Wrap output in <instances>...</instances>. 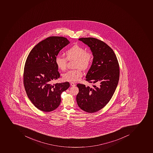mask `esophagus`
Here are the masks:
<instances>
[{
	"mask_svg": "<svg viewBox=\"0 0 153 153\" xmlns=\"http://www.w3.org/2000/svg\"><path fill=\"white\" fill-rule=\"evenodd\" d=\"M71 86H75L76 85L74 83H73V82H71Z\"/></svg>",
	"mask_w": 153,
	"mask_h": 153,
	"instance_id": "34e87169",
	"label": "esophagus"
}]
</instances>
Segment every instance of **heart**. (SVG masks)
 Here are the masks:
<instances>
[{"label":"heart","instance_id":"obj_1","mask_svg":"<svg viewBox=\"0 0 153 153\" xmlns=\"http://www.w3.org/2000/svg\"><path fill=\"white\" fill-rule=\"evenodd\" d=\"M66 57L63 56H56V63L58 68L65 71L67 68V62L68 60H75V68L76 70H70L64 74L63 78L65 81L75 82L82 77V70H86L91 63L92 54L89 52L85 51L84 48L78 45H75L67 50L66 52Z\"/></svg>","mask_w":153,"mask_h":153}]
</instances>
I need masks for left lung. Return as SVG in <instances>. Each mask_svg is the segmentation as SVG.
Listing matches in <instances>:
<instances>
[{
    "mask_svg": "<svg viewBox=\"0 0 153 153\" xmlns=\"http://www.w3.org/2000/svg\"><path fill=\"white\" fill-rule=\"evenodd\" d=\"M78 40L89 47L94 57L86 80L90 83L99 82L100 85L90 88L77 84L79 93L76 101L82 110L93 113L102 109L112 97L118 83L119 66L114 51L105 42L94 38Z\"/></svg>",
    "mask_w": 153,
    "mask_h": 153,
    "instance_id": "8db88e82",
    "label": "left lung"
}]
</instances>
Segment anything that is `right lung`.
Masks as SVG:
<instances>
[{
  "instance_id": "1",
  "label": "right lung",
  "mask_w": 153,
  "mask_h": 153,
  "mask_svg": "<svg viewBox=\"0 0 153 153\" xmlns=\"http://www.w3.org/2000/svg\"><path fill=\"white\" fill-rule=\"evenodd\" d=\"M70 43L64 37H48L37 44L27 57L24 72L25 88L32 103L42 111L56 109L60 103L61 93L70 87L67 82L51 84L60 77L56 56Z\"/></svg>"
}]
</instances>
